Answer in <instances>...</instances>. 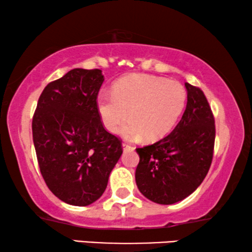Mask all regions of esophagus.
Instances as JSON below:
<instances>
[{"mask_svg":"<svg viewBox=\"0 0 252 252\" xmlns=\"http://www.w3.org/2000/svg\"><path fill=\"white\" fill-rule=\"evenodd\" d=\"M123 148H124V150H128V149H134V147H133V146H130V144H128V143H126V142H124V143H123Z\"/></svg>","mask_w":252,"mask_h":252,"instance_id":"34e87169","label":"esophagus"}]
</instances>
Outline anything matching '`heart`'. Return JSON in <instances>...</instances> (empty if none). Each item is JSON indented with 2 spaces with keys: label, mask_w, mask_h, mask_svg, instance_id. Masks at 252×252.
<instances>
[{
  "label": "heart",
  "mask_w": 252,
  "mask_h": 252,
  "mask_svg": "<svg viewBox=\"0 0 252 252\" xmlns=\"http://www.w3.org/2000/svg\"><path fill=\"white\" fill-rule=\"evenodd\" d=\"M187 92L178 81L148 74H132L113 85L112 94L103 93L97 110L105 128L116 133L128 119L124 134L129 139L154 142L166 136L184 111Z\"/></svg>",
  "instance_id": "1"
}]
</instances>
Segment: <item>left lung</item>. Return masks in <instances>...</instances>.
<instances>
[{
    "instance_id": "8db88e82",
    "label": "left lung",
    "mask_w": 252,
    "mask_h": 252,
    "mask_svg": "<svg viewBox=\"0 0 252 252\" xmlns=\"http://www.w3.org/2000/svg\"><path fill=\"white\" fill-rule=\"evenodd\" d=\"M187 106L175 128L156 143L137 148L139 190L158 204H173L194 192L211 166L215 117L201 88L188 82Z\"/></svg>"
}]
</instances>
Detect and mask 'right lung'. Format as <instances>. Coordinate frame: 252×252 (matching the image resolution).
<instances>
[{"label":"right lung","mask_w":252,"mask_h":252,"mask_svg":"<svg viewBox=\"0 0 252 252\" xmlns=\"http://www.w3.org/2000/svg\"><path fill=\"white\" fill-rule=\"evenodd\" d=\"M98 68H73L40 95L32 120L40 172L53 194L86 206L101 197L123 154L122 140L103 126L97 95Z\"/></svg>","instance_id":"right-lung-1"}]
</instances>
